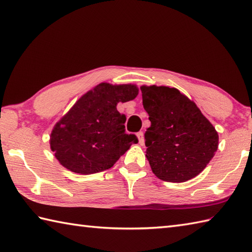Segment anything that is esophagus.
<instances>
[{"mask_svg": "<svg viewBox=\"0 0 252 252\" xmlns=\"http://www.w3.org/2000/svg\"><path fill=\"white\" fill-rule=\"evenodd\" d=\"M136 135H137V138H138V143H140L141 145H143V144H144V133L138 132Z\"/></svg>", "mask_w": 252, "mask_h": 252, "instance_id": "1", "label": "esophagus"}]
</instances>
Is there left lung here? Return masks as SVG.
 Wrapping results in <instances>:
<instances>
[{
  "label": "left lung",
  "instance_id": "obj_1",
  "mask_svg": "<svg viewBox=\"0 0 252 252\" xmlns=\"http://www.w3.org/2000/svg\"><path fill=\"white\" fill-rule=\"evenodd\" d=\"M151 120L145 132L146 157L154 174L165 182H186L215 156L219 135L194 101L178 89L141 87Z\"/></svg>",
  "mask_w": 252,
  "mask_h": 252
}]
</instances>
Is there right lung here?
I'll return each mask as SVG.
<instances>
[{
    "label": "right lung",
    "instance_id": "add662e5",
    "mask_svg": "<svg viewBox=\"0 0 252 252\" xmlns=\"http://www.w3.org/2000/svg\"><path fill=\"white\" fill-rule=\"evenodd\" d=\"M137 94L134 84L99 83L79 98L51 133V149L61 164L80 174L111 168L138 142L134 134H126V118L117 110L119 101Z\"/></svg>",
    "mask_w": 252,
    "mask_h": 252
}]
</instances>
